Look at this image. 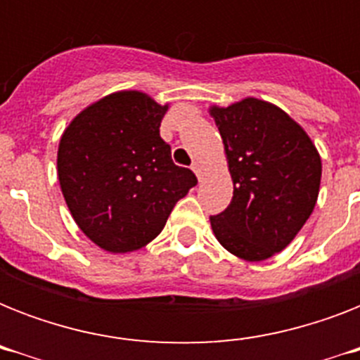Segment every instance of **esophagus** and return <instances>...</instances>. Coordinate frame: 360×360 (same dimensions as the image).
Wrapping results in <instances>:
<instances>
[{
    "instance_id": "obj_1",
    "label": "esophagus",
    "mask_w": 360,
    "mask_h": 360,
    "mask_svg": "<svg viewBox=\"0 0 360 360\" xmlns=\"http://www.w3.org/2000/svg\"><path fill=\"white\" fill-rule=\"evenodd\" d=\"M192 172L198 175V179H202V174H203V166L200 162H194L192 164Z\"/></svg>"
}]
</instances>
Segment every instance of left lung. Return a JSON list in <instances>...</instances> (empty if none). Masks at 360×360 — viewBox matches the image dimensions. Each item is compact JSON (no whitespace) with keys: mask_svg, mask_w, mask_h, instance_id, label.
Wrapping results in <instances>:
<instances>
[{"mask_svg":"<svg viewBox=\"0 0 360 360\" xmlns=\"http://www.w3.org/2000/svg\"><path fill=\"white\" fill-rule=\"evenodd\" d=\"M233 181L226 211L211 217L220 245L245 262L278 254L301 231L321 183V157L307 130L276 104L246 97L209 106Z\"/></svg>","mask_w":360,"mask_h":360,"instance_id":"1","label":"left lung"}]
</instances>
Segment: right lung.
<instances>
[{"mask_svg": "<svg viewBox=\"0 0 360 360\" xmlns=\"http://www.w3.org/2000/svg\"><path fill=\"white\" fill-rule=\"evenodd\" d=\"M169 104L136 89L110 93L75 115L58 147V179L84 236L110 254L149 245L196 175L160 138Z\"/></svg>", "mask_w": 360, "mask_h": 360, "instance_id": "add662e5", "label": "right lung"}]
</instances>
